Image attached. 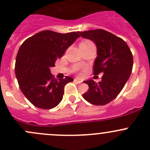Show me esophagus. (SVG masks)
I'll use <instances>...</instances> for the list:
<instances>
[{
    "instance_id": "34e87169",
    "label": "esophagus",
    "mask_w": 150,
    "mask_h": 150,
    "mask_svg": "<svg viewBox=\"0 0 150 150\" xmlns=\"http://www.w3.org/2000/svg\"><path fill=\"white\" fill-rule=\"evenodd\" d=\"M74 83H77V84H80L81 83V81H78V80H77V79H75L74 80Z\"/></svg>"
}]
</instances>
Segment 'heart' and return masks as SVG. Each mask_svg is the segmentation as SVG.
Wrapping results in <instances>:
<instances>
[{"instance_id": "b5f03b06", "label": "heart", "mask_w": 150, "mask_h": 150, "mask_svg": "<svg viewBox=\"0 0 150 150\" xmlns=\"http://www.w3.org/2000/svg\"><path fill=\"white\" fill-rule=\"evenodd\" d=\"M93 43L89 40H83L80 43V46H88V45H93Z\"/></svg>"}]
</instances>
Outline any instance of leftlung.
I'll return each instance as SVG.
<instances>
[{
    "label": "left lung",
    "mask_w": 150,
    "mask_h": 150,
    "mask_svg": "<svg viewBox=\"0 0 150 150\" xmlns=\"http://www.w3.org/2000/svg\"><path fill=\"white\" fill-rule=\"evenodd\" d=\"M78 33L95 43L97 56L93 66L94 74H103L99 83L93 80L84 81L89 89L83 96L91 104L104 105L117 97L130 78L133 55L122 39L103 29L78 31Z\"/></svg>",
    "instance_id": "8db88e82"
}]
</instances>
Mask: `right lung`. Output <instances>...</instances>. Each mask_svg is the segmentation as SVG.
<instances>
[{
	"mask_svg": "<svg viewBox=\"0 0 150 150\" xmlns=\"http://www.w3.org/2000/svg\"><path fill=\"white\" fill-rule=\"evenodd\" d=\"M78 33L43 30L20 46L16 58V78L23 94L36 107L51 109L57 106L63 98L65 85L73 81L68 76L56 79L50 68L79 37Z\"/></svg>",
	"mask_w": 150,
	"mask_h": 150,
	"instance_id": "1",
	"label": "right lung"
}]
</instances>
